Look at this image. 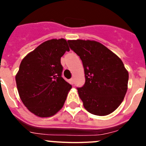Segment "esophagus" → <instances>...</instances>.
<instances>
[{
    "mask_svg": "<svg viewBox=\"0 0 146 146\" xmlns=\"http://www.w3.org/2000/svg\"><path fill=\"white\" fill-rule=\"evenodd\" d=\"M70 83L72 85L74 84V78H72V79H70Z\"/></svg>",
    "mask_w": 146,
    "mask_h": 146,
    "instance_id": "esophagus-1",
    "label": "esophagus"
}]
</instances>
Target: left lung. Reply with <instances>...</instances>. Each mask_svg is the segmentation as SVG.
Listing matches in <instances>:
<instances>
[{
    "instance_id": "left-lung-1",
    "label": "left lung",
    "mask_w": 146,
    "mask_h": 146,
    "mask_svg": "<svg viewBox=\"0 0 146 146\" xmlns=\"http://www.w3.org/2000/svg\"><path fill=\"white\" fill-rule=\"evenodd\" d=\"M82 60L86 82L77 91L85 109L104 116L114 112L128 88L129 72L118 56L94 40H68Z\"/></svg>"
}]
</instances>
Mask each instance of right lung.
<instances>
[{
	"mask_svg": "<svg viewBox=\"0 0 146 146\" xmlns=\"http://www.w3.org/2000/svg\"><path fill=\"white\" fill-rule=\"evenodd\" d=\"M69 51L66 40L52 38L29 52L15 77L22 102L41 118L51 117L63 108L72 86L61 77L60 58Z\"/></svg>",
	"mask_w": 146,
	"mask_h": 146,
	"instance_id": "right-lung-1",
	"label": "right lung"
}]
</instances>
